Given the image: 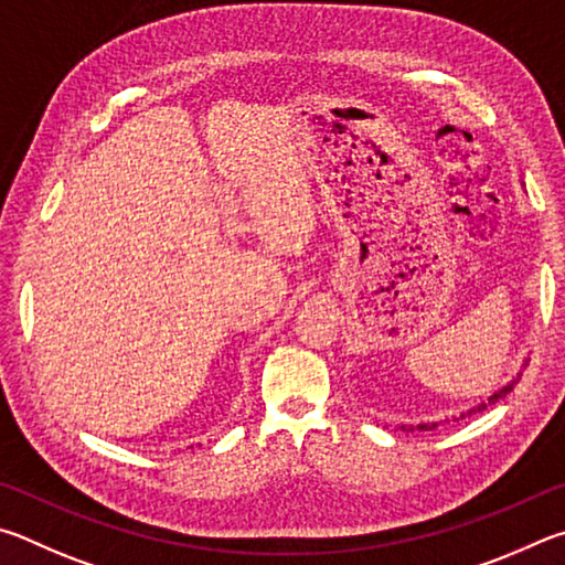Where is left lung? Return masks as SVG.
I'll return each mask as SVG.
<instances>
[{
  "label": "left lung",
  "instance_id": "left-lung-1",
  "mask_svg": "<svg viewBox=\"0 0 565 565\" xmlns=\"http://www.w3.org/2000/svg\"><path fill=\"white\" fill-rule=\"evenodd\" d=\"M513 390V384H509V387H503V390H499L497 394H491V397H489V402H499L501 397H507V394ZM483 407H487V404H481V407H479V412L483 409ZM473 412H477V409H473ZM434 427H437V424H417V427H409L412 431L414 429H419V431H429V429H434ZM402 429H407V427H402Z\"/></svg>",
  "mask_w": 565,
  "mask_h": 565
}]
</instances>
